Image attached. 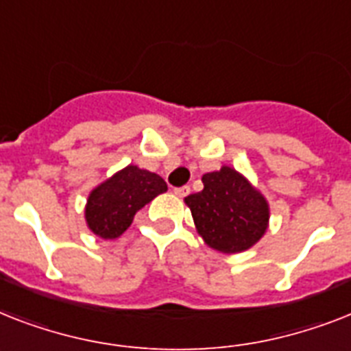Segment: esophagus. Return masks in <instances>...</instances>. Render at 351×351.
Returning a JSON list of instances; mask_svg holds the SVG:
<instances>
[{
    "label": "esophagus",
    "mask_w": 351,
    "mask_h": 351,
    "mask_svg": "<svg viewBox=\"0 0 351 351\" xmlns=\"http://www.w3.org/2000/svg\"><path fill=\"white\" fill-rule=\"evenodd\" d=\"M173 193H175L178 198H184V196H187L191 193V187H189V185H182V187H176Z\"/></svg>",
    "instance_id": "1"
}]
</instances>
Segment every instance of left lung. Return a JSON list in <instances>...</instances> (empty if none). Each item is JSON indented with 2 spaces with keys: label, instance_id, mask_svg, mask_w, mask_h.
Returning <instances> with one entry per match:
<instances>
[{
  "label": "left lung",
  "instance_id": "8db88e82",
  "mask_svg": "<svg viewBox=\"0 0 351 351\" xmlns=\"http://www.w3.org/2000/svg\"><path fill=\"white\" fill-rule=\"evenodd\" d=\"M202 182L204 189L184 202L205 243L223 254L254 247L269 229L267 198L234 167L205 173Z\"/></svg>",
  "mask_w": 351,
  "mask_h": 351
}]
</instances>
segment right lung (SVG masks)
Segmentation results:
<instances>
[{"instance_id": "1", "label": "right lung", "mask_w": 351, "mask_h": 351, "mask_svg": "<svg viewBox=\"0 0 351 351\" xmlns=\"http://www.w3.org/2000/svg\"><path fill=\"white\" fill-rule=\"evenodd\" d=\"M166 191L162 176L130 164L90 193L84 207L88 229L102 240H115L130 227L136 210Z\"/></svg>"}]
</instances>
